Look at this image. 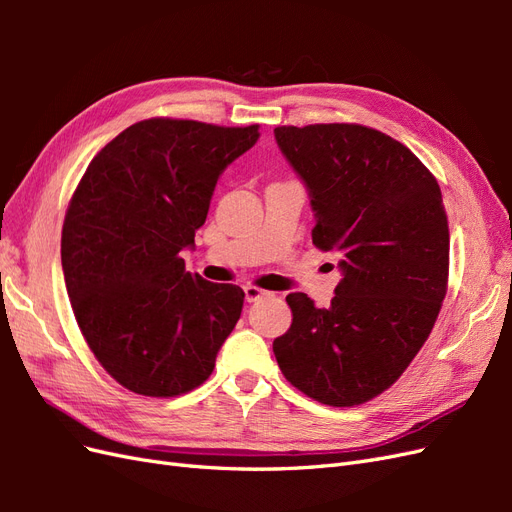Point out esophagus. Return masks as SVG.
Segmentation results:
<instances>
[{
  "label": "esophagus",
  "mask_w": 512,
  "mask_h": 512,
  "mask_svg": "<svg viewBox=\"0 0 512 512\" xmlns=\"http://www.w3.org/2000/svg\"><path fill=\"white\" fill-rule=\"evenodd\" d=\"M267 290H262V288H258V286H245V301L247 303H254V301H260V299H265L267 297Z\"/></svg>",
  "instance_id": "34e87169"
}]
</instances>
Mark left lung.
I'll use <instances>...</instances> for the list:
<instances>
[{"mask_svg":"<svg viewBox=\"0 0 512 512\" xmlns=\"http://www.w3.org/2000/svg\"><path fill=\"white\" fill-rule=\"evenodd\" d=\"M305 181L312 241L344 277L329 307L286 297L290 329L273 342L284 378L324 406L365 404L393 386L438 320L448 288L440 185L414 153L361 123L275 128Z\"/></svg>","mask_w":512,"mask_h":512,"instance_id":"8db88e82","label":"left lung"}]
</instances>
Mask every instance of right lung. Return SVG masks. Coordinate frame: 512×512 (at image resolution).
Instances as JSON below:
<instances>
[{"mask_svg":"<svg viewBox=\"0 0 512 512\" xmlns=\"http://www.w3.org/2000/svg\"><path fill=\"white\" fill-rule=\"evenodd\" d=\"M258 128L143 119L104 145L76 185L61 267L89 350L123 389L177 397L211 376L245 292L185 271L181 250Z\"/></svg>","mask_w":512,"mask_h":512,"instance_id":"obj_1","label":"right lung"}]
</instances>
